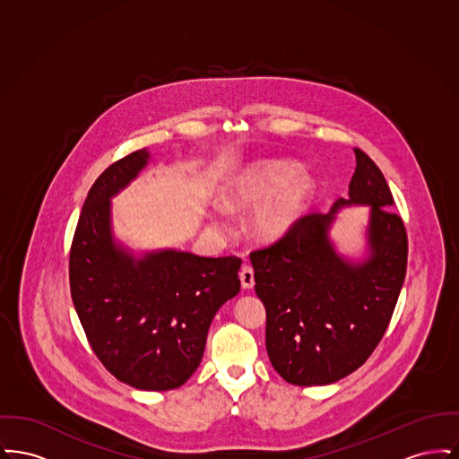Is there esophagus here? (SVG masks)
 I'll use <instances>...</instances> for the list:
<instances>
[{"label": "esophagus", "mask_w": 459, "mask_h": 459, "mask_svg": "<svg viewBox=\"0 0 459 459\" xmlns=\"http://www.w3.org/2000/svg\"><path fill=\"white\" fill-rule=\"evenodd\" d=\"M239 279L242 289H253V285H255V272H253V268L249 264H242Z\"/></svg>", "instance_id": "34e87169"}]
</instances>
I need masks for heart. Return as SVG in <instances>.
I'll list each match as a JSON object with an SVG mask.
<instances>
[{
    "mask_svg": "<svg viewBox=\"0 0 459 459\" xmlns=\"http://www.w3.org/2000/svg\"><path fill=\"white\" fill-rule=\"evenodd\" d=\"M313 193V180L299 174L296 163L262 160L244 169L229 186L223 203L229 212H251L253 232L263 242H277L290 234L303 217ZM227 210H220L215 227L230 230Z\"/></svg>",
    "mask_w": 459,
    "mask_h": 459,
    "instance_id": "obj_1",
    "label": "heart"
}]
</instances>
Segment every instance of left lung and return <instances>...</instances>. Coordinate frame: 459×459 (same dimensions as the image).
I'll list each match as a JSON object with an SVG mask.
<instances>
[{
  "label": "left lung",
  "instance_id": "8db88e82",
  "mask_svg": "<svg viewBox=\"0 0 459 459\" xmlns=\"http://www.w3.org/2000/svg\"><path fill=\"white\" fill-rule=\"evenodd\" d=\"M350 196L298 221L284 239L251 253L266 309V352L294 385H327L358 370L391 322L406 275L408 239L391 189L368 154L354 150ZM370 205L368 256L352 261L329 239L336 212Z\"/></svg>",
  "mask_w": 459,
  "mask_h": 459
}]
</instances>
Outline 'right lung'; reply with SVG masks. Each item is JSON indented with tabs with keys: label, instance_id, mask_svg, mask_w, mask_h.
<instances>
[{
	"label": "right lung",
	"instance_id": "obj_1",
	"mask_svg": "<svg viewBox=\"0 0 459 459\" xmlns=\"http://www.w3.org/2000/svg\"><path fill=\"white\" fill-rule=\"evenodd\" d=\"M139 150L89 189L70 247V292L89 344L105 368L141 391H170L196 371L220 306L238 296L240 260L117 242L111 197L150 163Z\"/></svg>",
	"mask_w": 459,
	"mask_h": 459
}]
</instances>
